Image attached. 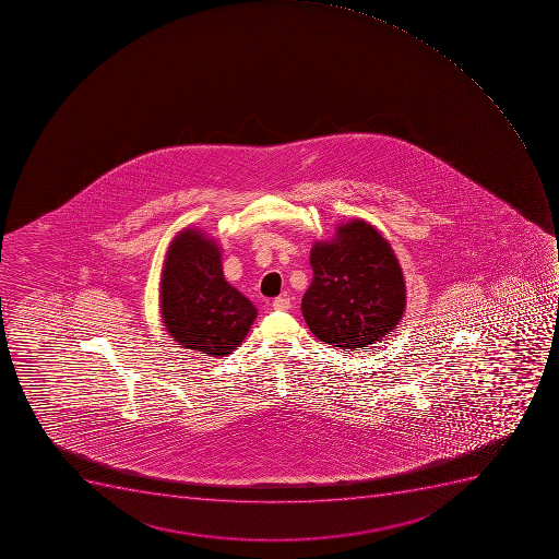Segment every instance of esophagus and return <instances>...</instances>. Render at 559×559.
<instances>
[{
	"label": "esophagus",
	"instance_id": "1",
	"mask_svg": "<svg viewBox=\"0 0 559 559\" xmlns=\"http://www.w3.org/2000/svg\"><path fill=\"white\" fill-rule=\"evenodd\" d=\"M272 308H274V310H282V311L290 310V308H292L290 299H288V297H285V296L276 297V299H274V301H272Z\"/></svg>",
	"mask_w": 559,
	"mask_h": 559
}]
</instances>
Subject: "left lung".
Segmentation results:
<instances>
[{
  "label": "left lung",
  "mask_w": 559,
  "mask_h": 559,
  "mask_svg": "<svg viewBox=\"0 0 559 559\" xmlns=\"http://www.w3.org/2000/svg\"><path fill=\"white\" fill-rule=\"evenodd\" d=\"M313 280L301 301L311 333L324 344L359 350L397 328L406 308V282L389 240L361 218L336 226L313 243Z\"/></svg>",
  "instance_id": "8db88e82"
}]
</instances>
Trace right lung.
Returning a JSON list of instances; mask_svg holds the SVG:
<instances>
[{
	"label": "right lung",
	"instance_id": "1",
	"mask_svg": "<svg viewBox=\"0 0 559 559\" xmlns=\"http://www.w3.org/2000/svg\"><path fill=\"white\" fill-rule=\"evenodd\" d=\"M160 313L180 347L214 358L231 355L258 316L253 302L226 282L217 240L190 226L167 249Z\"/></svg>",
	"mask_w": 559,
	"mask_h": 559
}]
</instances>
